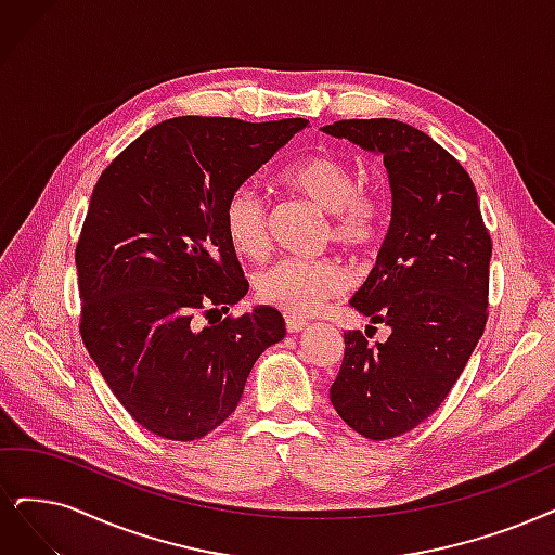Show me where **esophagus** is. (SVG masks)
Returning a JSON list of instances; mask_svg holds the SVG:
<instances>
[{
  "instance_id": "1",
  "label": "esophagus",
  "mask_w": 555,
  "mask_h": 555,
  "mask_svg": "<svg viewBox=\"0 0 555 555\" xmlns=\"http://www.w3.org/2000/svg\"><path fill=\"white\" fill-rule=\"evenodd\" d=\"M306 324H309V320L304 318H295V315L285 318V330H288V334H299Z\"/></svg>"
}]
</instances>
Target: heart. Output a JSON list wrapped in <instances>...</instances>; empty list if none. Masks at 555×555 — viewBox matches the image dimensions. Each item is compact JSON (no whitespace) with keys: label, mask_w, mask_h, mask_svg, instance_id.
Here are the masks:
<instances>
[{"label":"heart","mask_w":555,"mask_h":555,"mask_svg":"<svg viewBox=\"0 0 555 555\" xmlns=\"http://www.w3.org/2000/svg\"><path fill=\"white\" fill-rule=\"evenodd\" d=\"M281 180L332 217L326 237L343 249L365 254L379 242L386 205L379 194L359 188V173L347 162L332 155H309L285 167ZM223 229L240 256L258 260L270 251V212L254 182L237 184L225 198ZM345 288L347 274L334 258H285L256 279L258 299L291 315H313Z\"/></svg>","instance_id":"obj_1"}]
</instances>
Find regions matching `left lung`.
Returning <instances> with one entry per match:
<instances>
[{
  "label": "left lung",
  "instance_id": "8db88e82",
  "mask_svg": "<svg viewBox=\"0 0 555 555\" xmlns=\"http://www.w3.org/2000/svg\"><path fill=\"white\" fill-rule=\"evenodd\" d=\"M322 132L382 155L391 182V225L350 299L391 336L367 345L361 332H347L330 388L354 433L384 441L433 416L476 350L487 324L491 240L474 182L433 137L393 118L336 120Z\"/></svg>",
  "mask_w": 555,
  "mask_h": 555
}]
</instances>
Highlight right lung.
<instances>
[{
    "label": "right lung",
    "instance_id": "right-lung-1",
    "mask_svg": "<svg viewBox=\"0 0 555 555\" xmlns=\"http://www.w3.org/2000/svg\"><path fill=\"white\" fill-rule=\"evenodd\" d=\"M309 120L217 116L162 120L102 171L75 249L79 332L130 416L171 441L201 439L229 418L267 347L283 340L272 306L210 322L249 283L225 237L231 192Z\"/></svg>",
    "mask_w": 555,
    "mask_h": 555
}]
</instances>
